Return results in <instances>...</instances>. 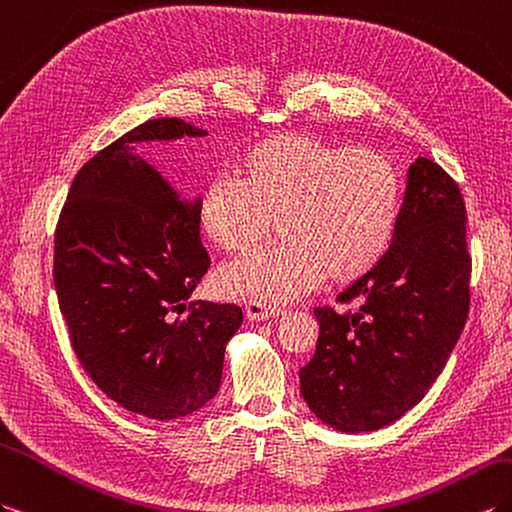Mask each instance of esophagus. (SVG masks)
I'll use <instances>...</instances> for the list:
<instances>
[{
    "label": "esophagus",
    "instance_id": "34e87169",
    "mask_svg": "<svg viewBox=\"0 0 512 512\" xmlns=\"http://www.w3.org/2000/svg\"><path fill=\"white\" fill-rule=\"evenodd\" d=\"M281 314H283V307H279V305L257 301V299H251L246 303L248 320H266V318H275V316H281Z\"/></svg>",
    "mask_w": 512,
    "mask_h": 512
}]
</instances>
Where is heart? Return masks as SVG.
Masks as SVG:
<instances>
[{"instance_id":"1","label":"heart","mask_w":512,"mask_h":512,"mask_svg":"<svg viewBox=\"0 0 512 512\" xmlns=\"http://www.w3.org/2000/svg\"><path fill=\"white\" fill-rule=\"evenodd\" d=\"M235 174H216L198 220L224 253H246L277 218L281 240L220 272L227 296L290 301L323 283L355 281L395 240L401 178L375 148H342L314 135L277 133L248 144Z\"/></svg>"}]
</instances>
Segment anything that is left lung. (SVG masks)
<instances>
[{
  "instance_id": "left-lung-1",
  "label": "left lung",
  "mask_w": 512,
  "mask_h": 512,
  "mask_svg": "<svg viewBox=\"0 0 512 512\" xmlns=\"http://www.w3.org/2000/svg\"><path fill=\"white\" fill-rule=\"evenodd\" d=\"M469 279L460 189L441 165L419 157L408 170L388 253L338 296L358 307L314 310L316 353L299 377L316 417L338 432L360 434L417 406L467 323Z\"/></svg>"
}]
</instances>
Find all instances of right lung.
I'll return each instance as SVG.
<instances>
[{"label": "right lung", "instance_id": "add662e5", "mask_svg": "<svg viewBox=\"0 0 512 512\" xmlns=\"http://www.w3.org/2000/svg\"><path fill=\"white\" fill-rule=\"evenodd\" d=\"M178 117L148 120L82 165L54 233V288L82 368L106 397L154 421L216 397L233 303L189 301L211 259L198 200L141 159L135 144L205 137Z\"/></svg>", "mask_w": 512, "mask_h": 512}]
</instances>
